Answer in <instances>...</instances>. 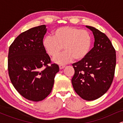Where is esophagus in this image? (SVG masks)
Wrapping results in <instances>:
<instances>
[{
	"instance_id": "34e87169",
	"label": "esophagus",
	"mask_w": 123,
	"mask_h": 123,
	"mask_svg": "<svg viewBox=\"0 0 123 123\" xmlns=\"http://www.w3.org/2000/svg\"><path fill=\"white\" fill-rule=\"evenodd\" d=\"M59 67H60V69H63L65 67V65H60L59 66Z\"/></svg>"
}]
</instances>
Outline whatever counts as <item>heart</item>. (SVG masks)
I'll return each instance as SVG.
<instances>
[{"instance_id": "1", "label": "heart", "mask_w": 123, "mask_h": 123, "mask_svg": "<svg viewBox=\"0 0 123 123\" xmlns=\"http://www.w3.org/2000/svg\"><path fill=\"white\" fill-rule=\"evenodd\" d=\"M43 40V47L49 55L57 56L62 49L65 51L54 58V62L65 64L73 60H82L88 55L92 45V36L88 31L73 26L57 28Z\"/></svg>"}]
</instances>
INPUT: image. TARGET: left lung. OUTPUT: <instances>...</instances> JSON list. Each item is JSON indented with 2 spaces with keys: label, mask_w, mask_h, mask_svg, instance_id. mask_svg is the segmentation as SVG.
<instances>
[{
  "label": "left lung",
  "mask_w": 123,
  "mask_h": 123,
  "mask_svg": "<svg viewBox=\"0 0 123 123\" xmlns=\"http://www.w3.org/2000/svg\"><path fill=\"white\" fill-rule=\"evenodd\" d=\"M94 36V47L81 61L72 65L74 74L72 83L75 92L86 101L97 99L111 87L116 63V51L105 33L86 26Z\"/></svg>",
  "instance_id": "left-lung-1"
}]
</instances>
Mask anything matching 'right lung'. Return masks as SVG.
Returning a JSON list of instances; mask_svg holds the SVG:
<instances>
[{"label": "right lung", "mask_w": 123, "mask_h": 123, "mask_svg": "<svg viewBox=\"0 0 123 123\" xmlns=\"http://www.w3.org/2000/svg\"><path fill=\"white\" fill-rule=\"evenodd\" d=\"M45 25L21 33L9 47L8 70L11 82L25 98L38 102L51 92L59 66L49 65L50 58L43 47Z\"/></svg>", "instance_id": "obj_1"}]
</instances>
